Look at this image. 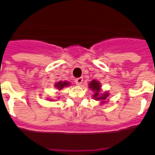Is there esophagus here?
I'll use <instances>...</instances> for the list:
<instances>
[{"instance_id":"34e87169","label":"esophagus","mask_w":155,"mask_h":155,"mask_svg":"<svg viewBox=\"0 0 155 155\" xmlns=\"http://www.w3.org/2000/svg\"><path fill=\"white\" fill-rule=\"evenodd\" d=\"M75 83H76L77 85H81V83L83 82V78H78L75 79Z\"/></svg>"}]
</instances>
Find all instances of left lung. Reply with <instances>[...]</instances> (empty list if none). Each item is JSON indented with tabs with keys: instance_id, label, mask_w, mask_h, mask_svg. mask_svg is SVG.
I'll use <instances>...</instances> for the list:
<instances>
[{
	"instance_id": "left-lung-1",
	"label": "left lung",
	"mask_w": 155,
	"mask_h": 155,
	"mask_svg": "<svg viewBox=\"0 0 155 155\" xmlns=\"http://www.w3.org/2000/svg\"><path fill=\"white\" fill-rule=\"evenodd\" d=\"M89 88L92 90L95 91V94L93 95V98H95V100H105L109 96V93L107 92H104V94H100V84L96 81L93 80L89 84Z\"/></svg>"
}]
</instances>
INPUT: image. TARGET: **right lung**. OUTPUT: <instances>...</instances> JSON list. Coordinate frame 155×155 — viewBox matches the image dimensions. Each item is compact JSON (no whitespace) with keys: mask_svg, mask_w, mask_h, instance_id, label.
I'll return each mask as SVG.
<instances>
[{"mask_svg":"<svg viewBox=\"0 0 155 155\" xmlns=\"http://www.w3.org/2000/svg\"><path fill=\"white\" fill-rule=\"evenodd\" d=\"M69 84H70V83L66 82V81H64V82H63V81H59V82H58L57 84H55V87H56L59 90H61L63 88L69 85Z\"/></svg>","mask_w":155,"mask_h":155,"instance_id":"1","label":"right lung"}]
</instances>
